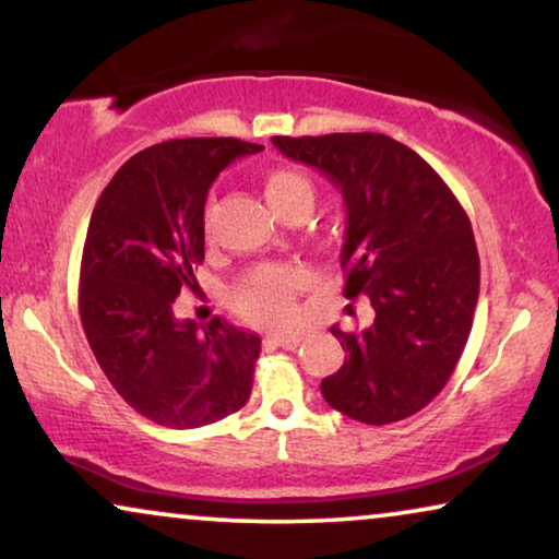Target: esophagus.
Wrapping results in <instances>:
<instances>
[{
  "label": "esophagus",
  "instance_id": "34e87169",
  "mask_svg": "<svg viewBox=\"0 0 559 559\" xmlns=\"http://www.w3.org/2000/svg\"><path fill=\"white\" fill-rule=\"evenodd\" d=\"M272 343L280 348L295 350L297 346H300V335H272Z\"/></svg>",
  "mask_w": 559,
  "mask_h": 559
}]
</instances>
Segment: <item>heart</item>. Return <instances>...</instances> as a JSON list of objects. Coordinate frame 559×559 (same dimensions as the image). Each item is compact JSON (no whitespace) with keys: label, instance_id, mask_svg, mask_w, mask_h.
Listing matches in <instances>:
<instances>
[{"label":"heart","instance_id":"obj_1","mask_svg":"<svg viewBox=\"0 0 559 559\" xmlns=\"http://www.w3.org/2000/svg\"><path fill=\"white\" fill-rule=\"evenodd\" d=\"M262 193L270 209L280 218L308 216L316 205V186L308 175L295 167H272L262 175ZM211 224V211L205 213V226ZM308 285V272L300 266L264 264L251 270L234 287V308L259 325H282L293 312V300Z\"/></svg>","mask_w":559,"mask_h":559}]
</instances>
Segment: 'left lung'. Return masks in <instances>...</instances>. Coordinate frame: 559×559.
<instances>
[{
	"label": "left lung",
	"mask_w": 559,
	"mask_h": 559,
	"mask_svg": "<svg viewBox=\"0 0 559 559\" xmlns=\"http://www.w3.org/2000/svg\"><path fill=\"white\" fill-rule=\"evenodd\" d=\"M272 142L341 188L348 216L343 295H364L373 308L361 333L331 328L348 356L320 392L364 425L400 423L442 392L471 335L480 282L471 221L445 180L386 134Z\"/></svg>",
	"instance_id": "obj_1"
}]
</instances>
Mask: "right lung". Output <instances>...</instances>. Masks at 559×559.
I'll return each mask as SVG.
<instances>
[{
  "label": "right lung",
  "instance_id": "add662e5",
  "mask_svg": "<svg viewBox=\"0 0 559 559\" xmlns=\"http://www.w3.org/2000/svg\"><path fill=\"white\" fill-rule=\"evenodd\" d=\"M262 144L170 140L129 157L98 198L83 243L79 312L98 366L134 412L193 430L247 404L262 338L213 318H175L203 262L211 182Z\"/></svg>",
  "mask_w": 559,
  "mask_h": 559
}]
</instances>
